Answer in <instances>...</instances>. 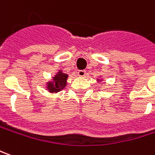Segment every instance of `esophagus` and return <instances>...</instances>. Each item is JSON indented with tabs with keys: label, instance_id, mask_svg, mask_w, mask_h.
I'll return each instance as SVG.
<instances>
[{
	"label": "esophagus",
	"instance_id": "esophagus-1",
	"mask_svg": "<svg viewBox=\"0 0 155 155\" xmlns=\"http://www.w3.org/2000/svg\"><path fill=\"white\" fill-rule=\"evenodd\" d=\"M77 74L78 76H80V77H85V75H86V71H85V70H79Z\"/></svg>",
	"mask_w": 155,
	"mask_h": 155
}]
</instances>
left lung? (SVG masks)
Instances as JSON below:
<instances>
[{
	"label": "left lung",
	"mask_w": 155,
	"mask_h": 155,
	"mask_svg": "<svg viewBox=\"0 0 155 155\" xmlns=\"http://www.w3.org/2000/svg\"><path fill=\"white\" fill-rule=\"evenodd\" d=\"M97 81H99V82H100V81H102V79H101V80H99V79H98V80H97Z\"/></svg>",
	"instance_id": "8db88e82"
}]
</instances>
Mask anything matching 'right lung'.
I'll return each mask as SVG.
<instances>
[{
    "label": "right lung",
    "instance_id": "obj_1",
    "mask_svg": "<svg viewBox=\"0 0 155 155\" xmlns=\"http://www.w3.org/2000/svg\"><path fill=\"white\" fill-rule=\"evenodd\" d=\"M67 74H64L61 70H59L56 73V74L52 77V81L46 83V88L47 90L53 94V93H58L61 91L62 89L67 86V80H68Z\"/></svg>",
    "mask_w": 155,
    "mask_h": 155
}]
</instances>
